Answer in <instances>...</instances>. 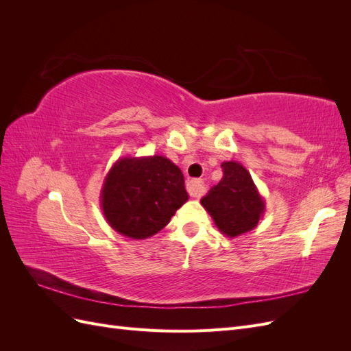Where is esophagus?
Masks as SVG:
<instances>
[{
	"label": "esophagus",
	"mask_w": 351,
	"mask_h": 351,
	"mask_svg": "<svg viewBox=\"0 0 351 351\" xmlns=\"http://www.w3.org/2000/svg\"><path fill=\"white\" fill-rule=\"evenodd\" d=\"M187 192L192 197H200L205 192V184L202 180H192L187 183Z\"/></svg>",
	"instance_id": "34e87169"
}]
</instances>
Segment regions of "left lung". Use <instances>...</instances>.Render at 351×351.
<instances>
[{"mask_svg": "<svg viewBox=\"0 0 351 351\" xmlns=\"http://www.w3.org/2000/svg\"><path fill=\"white\" fill-rule=\"evenodd\" d=\"M221 167L224 176L200 204L222 234L232 239L258 226L265 212V200L240 162L226 161Z\"/></svg>", "mask_w": 351, "mask_h": 351, "instance_id": "8db88e82", "label": "left lung"}]
</instances>
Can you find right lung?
<instances>
[{"label":"right lung","mask_w":351,"mask_h":351,"mask_svg":"<svg viewBox=\"0 0 351 351\" xmlns=\"http://www.w3.org/2000/svg\"><path fill=\"white\" fill-rule=\"evenodd\" d=\"M187 199L182 169L162 155L117 159L101 190L105 219L134 240L161 231Z\"/></svg>","instance_id":"obj_1"}]
</instances>
